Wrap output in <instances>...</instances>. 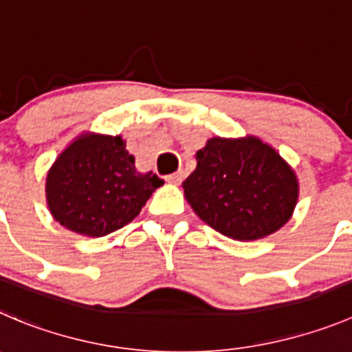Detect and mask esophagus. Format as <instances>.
Masks as SVG:
<instances>
[{
  "mask_svg": "<svg viewBox=\"0 0 352 352\" xmlns=\"http://www.w3.org/2000/svg\"><path fill=\"white\" fill-rule=\"evenodd\" d=\"M165 180L168 184H180L182 182V172H175L172 173V175H166Z\"/></svg>",
  "mask_w": 352,
  "mask_h": 352,
  "instance_id": "obj_1",
  "label": "esophagus"
}]
</instances>
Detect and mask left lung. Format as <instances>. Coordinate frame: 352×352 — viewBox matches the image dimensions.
Wrapping results in <instances>:
<instances>
[{
	"mask_svg": "<svg viewBox=\"0 0 352 352\" xmlns=\"http://www.w3.org/2000/svg\"><path fill=\"white\" fill-rule=\"evenodd\" d=\"M184 196L205 224L236 241H255L283 228L298 201V179L258 137H213L196 153Z\"/></svg>",
	"mask_w": 352,
	"mask_h": 352,
	"instance_id": "8db88e82",
	"label": "left lung"
}]
</instances>
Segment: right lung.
Listing matches in <instances>:
<instances>
[{"label": "right lung", "mask_w": 352, "mask_h": 352, "mask_svg": "<svg viewBox=\"0 0 352 352\" xmlns=\"http://www.w3.org/2000/svg\"><path fill=\"white\" fill-rule=\"evenodd\" d=\"M163 180L140 173L121 135L83 131L47 172L52 217L76 234L102 238L130 224Z\"/></svg>", "instance_id": "1"}]
</instances>
